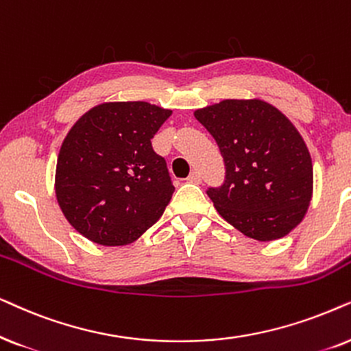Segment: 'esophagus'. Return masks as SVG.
Wrapping results in <instances>:
<instances>
[{"mask_svg":"<svg viewBox=\"0 0 351 351\" xmlns=\"http://www.w3.org/2000/svg\"><path fill=\"white\" fill-rule=\"evenodd\" d=\"M188 181H189V183L199 184V183H202V176H200L199 171H193V173H191V175L188 176Z\"/></svg>","mask_w":351,"mask_h":351,"instance_id":"obj_1","label":"esophagus"}]
</instances>
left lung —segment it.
<instances>
[{
  "instance_id": "8db88e82",
  "label": "left lung",
  "mask_w": 351,
  "mask_h": 351,
  "mask_svg": "<svg viewBox=\"0 0 351 351\" xmlns=\"http://www.w3.org/2000/svg\"><path fill=\"white\" fill-rule=\"evenodd\" d=\"M221 152L226 175L208 188L218 213L252 239L289 234L313 194L308 147L282 112L260 99H224L194 112Z\"/></svg>"
}]
</instances>
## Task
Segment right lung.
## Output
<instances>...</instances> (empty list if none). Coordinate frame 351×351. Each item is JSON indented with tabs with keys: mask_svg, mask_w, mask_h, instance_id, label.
I'll list each match as a JSON object with an SVG mask.
<instances>
[{
	"mask_svg": "<svg viewBox=\"0 0 351 351\" xmlns=\"http://www.w3.org/2000/svg\"><path fill=\"white\" fill-rule=\"evenodd\" d=\"M170 115L143 101L104 102L70 128L56 167V197L86 239L132 244L162 217L175 188L151 139Z\"/></svg>",
	"mask_w": 351,
	"mask_h": 351,
	"instance_id": "1",
	"label": "right lung"
}]
</instances>
